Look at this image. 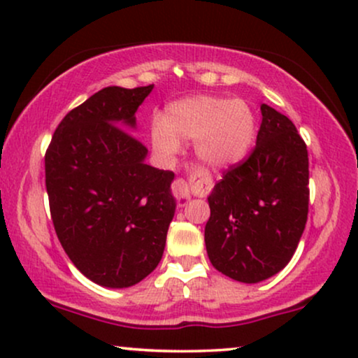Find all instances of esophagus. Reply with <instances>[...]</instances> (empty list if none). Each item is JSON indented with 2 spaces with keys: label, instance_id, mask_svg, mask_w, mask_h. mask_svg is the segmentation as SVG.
Segmentation results:
<instances>
[{
  "label": "esophagus",
  "instance_id": "34e87169",
  "mask_svg": "<svg viewBox=\"0 0 358 358\" xmlns=\"http://www.w3.org/2000/svg\"><path fill=\"white\" fill-rule=\"evenodd\" d=\"M171 193H173V198L176 200V205L183 206L187 205L189 200V194H192V187L185 178H176L173 185H171Z\"/></svg>",
  "mask_w": 358,
  "mask_h": 358
}]
</instances>
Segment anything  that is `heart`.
<instances>
[{
	"label": "heart",
	"mask_w": 358,
	"mask_h": 358,
	"mask_svg": "<svg viewBox=\"0 0 358 358\" xmlns=\"http://www.w3.org/2000/svg\"><path fill=\"white\" fill-rule=\"evenodd\" d=\"M256 137V117L241 99L196 96L166 107L150 127L153 150L164 158L178 152L180 140H196V153L215 169L236 165Z\"/></svg>",
	"instance_id": "1"
}]
</instances>
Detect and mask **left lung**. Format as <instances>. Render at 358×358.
I'll use <instances>...</instances> for the list:
<instances>
[{
	"label": "left lung",
	"mask_w": 358,
	"mask_h": 358,
	"mask_svg": "<svg viewBox=\"0 0 358 358\" xmlns=\"http://www.w3.org/2000/svg\"><path fill=\"white\" fill-rule=\"evenodd\" d=\"M250 155L223 171L208 203L206 252L213 268L239 282H259L291 261L309 213V155L296 125L261 106Z\"/></svg>",
	"instance_id": "8db88e82"
}]
</instances>
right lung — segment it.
Wrapping results in <instances>:
<instances>
[{
    "instance_id": "1",
    "label": "right lung",
    "mask_w": 358,
    "mask_h": 358,
    "mask_svg": "<svg viewBox=\"0 0 358 358\" xmlns=\"http://www.w3.org/2000/svg\"><path fill=\"white\" fill-rule=\"evenodd\" d=\"M153 85H112L66 114L49 143L46 189L54 229L74 266L106 287L147 278L164 256L175 215L173 171L147 165V147L123 127Z\"/></svg>"
}]
</instances>
